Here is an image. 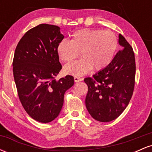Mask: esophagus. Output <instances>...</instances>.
<instances>
[{"label":"esophagus","mask_w":152,"mask_h":152,"mask_svg":"<svg viewBox=\"0 0 152 152\" xmlns=\"http://www.w3.org/2000/svg\"><path fill=\"white\" fill-rule=\"evenodd\" d=\"M82 80H83V78L78 77V76H75V77H74V81H75V82L81 81H82Z\"/></svg>","instance_id":"1"}]
</instances>
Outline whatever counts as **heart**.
Segmentation results:
<instances>
[{
  "mask_svg": "<svg viewBox=\"0 0 152 152\" xmlns=\"http://www.w3.org/2000/svg\"><path fill=\"white\" fill-rule=\"evenodd\" d=\"M117 48V37L111 31L82 28L71 35L70 41H61L56 51L64 62H71L80 53L82 58L64 66L66 74L80 76L93 68L101 71L107 67L112 61Z\"/></svg>",
  "mask_w": 152,
  "mask_h": 152,
  "instance_id": "1",
  "label": "heart"
}]
</instances>
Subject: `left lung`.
I'll return each instance as SVG.
<instances>
[{
	"label": "left lung",
	"instance_id": "8db88e82",
	"mask_svg": "<svg viewBox=\"0 0 152 152\" xmlns=\"http://www.w3.org/2000/svg\"><path fill=\"white\" fill-rule=\"evenodd\" d=\"M118 50L107 67L84 79L88 86L86 106L96 121L116 119L128 106L134 88L135 57L131 45L121 34Z\"/></svg>",
	"mask_w": 152,
	"mask_h": 152
}]
</instances>
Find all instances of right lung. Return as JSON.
I'll return each instance as SVG.
<instances>
[{
    "instance_id": "right-lung-1",
    "label": "right lung",
    "mask_w": 152,
    "mask_h": 152,
    "mask_svg": "<svg viewBox=\"0 0 152 152\" xmlns=\"http://www.w3.org/2000/svg\"><path fill=\"white\" fill-rule=\"evenodd\" d=\"M64 38L58 26L40 24L24 34L15 50L13 71L19 99L27 114L41 123L58 116L64 94L74 84L72 76L55 79L62 69L56 48Z\"/></svg>"
}]
</instances>
